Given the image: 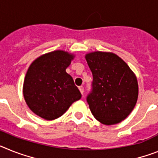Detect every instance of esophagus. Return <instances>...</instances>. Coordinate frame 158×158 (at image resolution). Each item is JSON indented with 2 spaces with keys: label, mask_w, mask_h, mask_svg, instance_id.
Here are the masks:
<instances>
[{
  "label": "esophagus",
  "mask_w": 158,
  "mask_h": 158,
  "mask_svg": "<svg viewBox=\"0 0 158 158\" xmlns=\"http://www.w3.org/2000/svg\"><path fill=\"white\" fill-rule=\"evenodd\" d=\"M79 91H80V92H81V94L82 95H83V92H84V89H83V87H79Z\"/></svg>",
  "instance_id": "obj_1"
}]
</instances>
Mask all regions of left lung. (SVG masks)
<instances>
[{"mask_svg": "<svg viewBox=\"0 0 158 158\" xmlns=\"http://www.w3.org/2000/svg\"><path fill=\"white\" fill-rule=\"evenodd\" d=\"M86 60L93 77L87 96L91 113L104 124L120 123L136 105L138 97L136 76L128 65L112 53H90Z\"/></svg>", "mask_w": 158, "mask_h": 158, "instance_id": "8db88e82", "label": "left lung"}]
</instances>
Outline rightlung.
Instances as JSON below:
<instances>
[{
	"label": "right lung",
	"mask_w": 158,
	"mask_h": 158,
	"mask_svg": "<svg viewBox=\"0 0 158 158\" xmlns=\"http://www.w3.org/2000/svg\"><path fill=\"white\" fill-rule=\"evenodd\" d=\"M73 55L55 50L34 60L23 85L24 98L32 112L46 120H54L81 98L72 77L66 72Z\"/></svg>",
	"instance_id": "right-lung-1"
}]
</instances>
